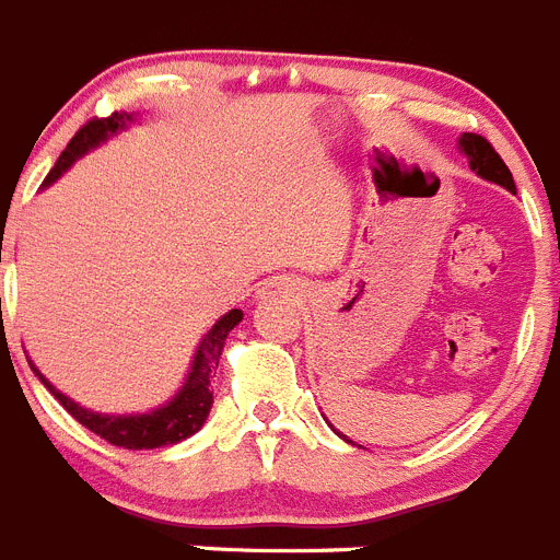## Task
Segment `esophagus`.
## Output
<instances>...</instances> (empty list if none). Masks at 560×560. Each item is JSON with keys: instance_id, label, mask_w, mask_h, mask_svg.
Instances as JSON below:
<instances>
[{"instance_id": "esophagus-1", "label": "esophagus", "mask_w": 560, "mask_h": 560, "mask_svg": "<svg viewBox=\"0 0 560 560\" xmlns=\"http://www.w3.org/2000/svg\"><path fill=\"white\" fill-rule=\"evenodd\" d=\"M300 296V283L291 280V277H275L269 283L260 285L258 300L260 302H289Z\"/></svg>"}]
</instances>
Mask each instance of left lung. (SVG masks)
Wrapping results in <instances>:
<instances>
[{
    "label": "left lung",
    "instance_id": "obj_1",
    "mask_svg": "<svg viewBox=\"0 0 560 560\" xmlns=\"http://www.w3.org/2000/svg\"><path fill=\"white\" fill-rule=\"evenodd\" d=\"M458 143H460V152L469 158L471 172H478L483 179H491V183H497V186H502V188H508V191L516 194L514 177H511V172H508V166L502 163V158L497 155L494 147H491L483 136L464 132Z\"/></svg>",
    "mask_w": 560,
    "mask_h": 560
}]
</instances>
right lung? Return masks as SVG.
<instances>
[{
    "mask_svg": "<svg viewBox=\"0 0 560 560\" xmlns=\"http://www.w3.org/2000/svg\"><path fill=\"white\" fill-rule=\"evenodd\" d=\"M136 119L130 113H110L105 119H91L89 125L77 130V136L71 138L69 147L63 150V155L58 158L55 168L46 174L44 188L52 186L55 179L77 161L85 152H91L94 147L105 143L107 138L116 136L119 130H127V125ZM244 319L238 307H233L230 314H224L217 325L205 332V338L199 341L197 355H194L191 369H188V377L183 383L177 394L168 399L166 405L155 410H147V413H127V417H110V413H96V410L82 408L74 399H69L66 394H60L52 383L46 381L44 374L33 366V372L38 374V381L44 383L52 397L69 410L71 417L89 428L91 433H96L100 439H105L113 447H125V450H155V447H168V444H177V441L188 439V435L197 433L205 424L210 413V405H213V392H210V377H213V369L219 366V358H222L224 341H228L230 330H233L238 322Z\"/></svg>",
    "mask_w": 560,
    "mask_h": 560,
    "instance_id": "1",
    "label": "right lung"
}]
</instances>
